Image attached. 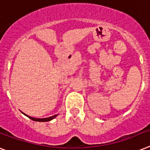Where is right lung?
<instances>
[{
	"instance_id": "add662e5",
	"label": "right lung",
	"mask_w": 150,
	"mask_h": 150,
	"mask_svg": "<svg viewBox=\"0 0 150 150\" xmlns=\"http://www.w3.org/2000/svg\"><path fill=\"white\" fill-rule=\"evenodd\" d=\"M24 115H26V116H28L29 119H32V120H34V121H37V122H49V121H51V120H52L53 119H54V118H55L56 116L58 115H52V116H50V117H48V118H44V119H37V118L31 117V116H29V115H26V114H24Z\"/></svg>"
}]
</instances>
